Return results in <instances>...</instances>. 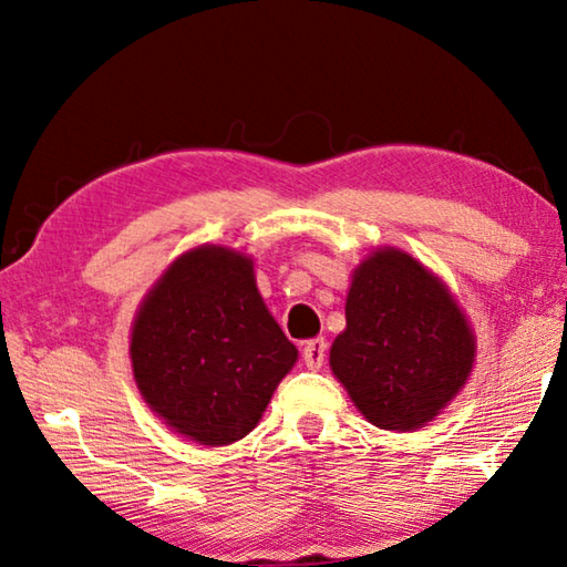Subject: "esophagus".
I'll return each mask as SVG.
<instances>
[{"mask_svg":"<svg viewBox=\"0 0 567 567\" xmlns=\"http://www.w3.org/2000/svg\"><path fill=\"white\" fill-rule=\"evenodd\" d=\"M301 357H303V364H307L309 370H319L327 360V342L324 339H311V342L303 344Z\"/></svg>","mask_w":567,"mask_h":567,"instance_id":"obj_1","label":"esophagus"}]
</instances>
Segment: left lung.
I'll return each instance as SVG.
<instances>
[{
  "label": "left lung",
  "mask_w": 567,
  "mask_h": 567,
  "mask_svg": "<svg viewBox=\"0 0 567 567\" xmlns=\"http://www.w3.org/2000/svg\"><path fill=\"white\" fill-rule=\"evenodd\" d=\"M329 364L372 425L413 431L464 385L474 337L439 278L400 250L357 268Z\"/></svg>",
  "instance_id": "left-lung-1"
}]
</instances>
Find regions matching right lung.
<instances>
[{"instance_id": "right-lung-1", "label": "right lung", "mask_w": 567, "mask_h": 567, "mask_svg": "<svg viewBox=\"0 0 567 567\" xmlns=\"http://www.w3.org/2000/svg\"><path fill=\"white\" fill-rule=\"evenodd\" d=\"M296 354L260 299L250 260L215 246L174 260L132 332L144 400L203 446L254 431Z\"/></svg>"}]
</instances>
